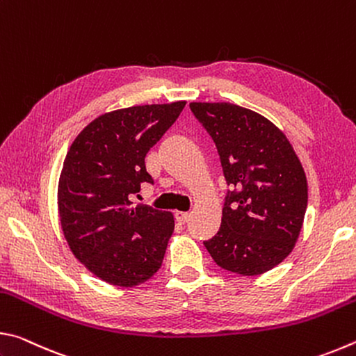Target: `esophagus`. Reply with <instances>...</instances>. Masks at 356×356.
Segmentation results:
<instances>
[{
	"label": "esophagus",
	"mask_w": 356,
	"mask_h": 356,
	"mask_svg": "<svg viewBox=\"0 0 356 356\" xmlns=\"http://www.w3.org/2000/svg\"><path fill=\"white\" fill-rule=\"evenodd\" d=\"M174 216H176V221L180 222V225H185V222L190 220V213L188 212H179V210H177V212L174 213Z\"/></svg>",
	"instance_id": "obj_1"
}]
</instances>
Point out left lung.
Returning <instances> with one entry per match:
<instances>
[{
    "mask_svg": "<svg viewBox=\"0 0 356 356\" xmlns=\"http://www.w3.org/2000/svg\"><path fill=\"white\" fill-rule=\"evenodd\" d=\"M218 149L227 191L221 227L204 242L216 265L256 276L291 254L308 206V182L286 135L248 108L191 102Z\"/></svg>",
    "mask_w": 356,
    "mask_h": 356,
    "instance_id": "left-lung-1",
    "label": "left lung"
}]
</instances>
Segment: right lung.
I'll list each match as a JSON object with an SVG mask.
<instances>
[{"mask_svg": "<svg viewBox=\"0 0 356 356\" xmlns=\"http://www.w3.org/2000/svg\"><path fill=\"white\" fill-rule=\"evenodd\" d=\"M186 102L138 105L95 118L72 143L58 184L59 221L70 251L108 284L135 287L163 262L171 212L131 207L141 184H154L144 159Z\"/></svg>", "mask_w": 356, "mask_h": 356, "instance_id": "right-lung-1", "label": "right lung"}]
</instances>
